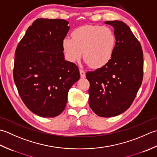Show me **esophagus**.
I'll return each mask as SVG.
<instances>
[{
	"label": "esophagus",
	"mask_w": 157,
	"mask_h": 157,
	"mask_svg": "<svg viewBox=\"0 0 157 157\" xmlns=\"http://www.w3.org/2000/svg\"><path fill=\"white\" fill-rule=\"evenodd\" d=\"M80 75H81V78L85 77V71L83 69H80Z\"/></svg>",
	"instance_id": "esophagus-1"
}]
</instances>
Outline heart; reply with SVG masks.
<instances>
[{
  "label": "heart",
  "mask_w": 157,
  "mask_h": 157,
  "mask_svg": "<svg viewBox=\"0 0 157 157\" xmlns=\"http://www.w3.org/2000/svg\"><path fill=\"white\" fill-rule=\"evenodd\" d=\"M72 37L66 36L62 41L66 56L70 62L78 60L82 56L92 68H101L113 57L116 36L110 28L87 25L72 31Z\"/></svg>",
  "instance_id": "heart-1"
}]
</instances>
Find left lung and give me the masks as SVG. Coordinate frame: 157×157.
I'll return each mask as SVG.
<instances>
[{"mask_svg":"<svg viewBox=\"0 0 157 157\" xmlns=\"http://www.w3.org/2000/svg\"><path fill=\"white\" fill-rule=\"evenodd\" d=\"M113 25L116 44L109 62L86 73L90 83L89 104L101 117H111L126 111L142 85L144 73L141 44L129 27L121 21H107Z\"/></svg>","mask_w":157,"mask_h":157,"instance_id":"obj_1","label":"left lung"}]
</instances>
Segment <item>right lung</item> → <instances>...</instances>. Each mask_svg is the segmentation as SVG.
<instances>
[{"instance_id":"add662e5","label":"right lung","mask_w":157,"mask_h":157,"mask_svg":"<svg viewBox=\"0 0 157 157\" xmlns=\"http://www.w3.org/2000/svg\"><path fill=\"white\" fill-rule=\"evenodd\" d=\"M68 24L59 19H37L16 48L15 84L24 104L40 117L62 113L69 89L80 78L78 66L66 61L63 53Z\"/></svg>"}]
</instances>
